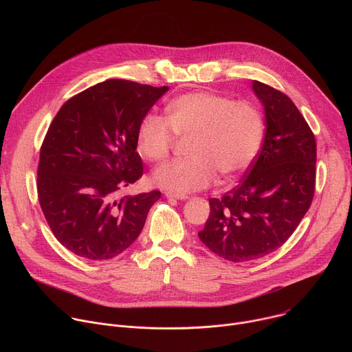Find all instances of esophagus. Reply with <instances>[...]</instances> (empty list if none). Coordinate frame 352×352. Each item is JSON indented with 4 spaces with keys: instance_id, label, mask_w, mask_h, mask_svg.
<instances>
[{
    "instance_id": "obj_1",
    "label": "esophagus",
    "mask_w": 352,
    "mask_h": 352,
    "mask_svg": "<svg viewBox=\"0 0 352 352\" xmlns=\"http://www.w3.org/2000/svg\"><path fill=\"white\" fill-rule=\"evenodd\" d=\"M166 197L168 199H178V200H186L188 196L184 193H174V192H166Z\"/></svg>"
}]
</instances>
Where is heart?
Instances as JSON below:
<instances>
[{
  "mask_svg": "<svg viewBox=\"0 0 352 352\" xmlns=\"http://www.w3.org/2000/svg\"><path fill=\"white\" fill-rule=\"evenodd\" d=\"M177 136H189V157L168 162L152 179L162 189L188 193L210 186L217 174L232 181L259 152L265 122L256 106L210 91H190L166 107V118L148 114L136 132L138 153L150 162L164 160Z\"/></svg>",
  "mask_w": 352,
  "mask_h": 352,
  "instance_id": "b5f03b06",
  "label": "heart"
}]
</instances>
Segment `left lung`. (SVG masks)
<instances>
[{"label":"left lung","mask_w":352,"mask_h":352,"mask_svg":"<svg viewBox=\"0 0 352 352\" xmlns=\"http://www.w3.org/2000/svg\"><path fill=\"white\" fill-rule=\"evenodd\" d=\"M252 90L265 109L261 152L242 182L209 199L197 235L220 258L241 263L278 249L309 210L316 178L315 136L292 100L262 82Z\"/></svg>","instance_id":"1"}]
</instances>
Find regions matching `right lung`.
<instances>
[{
  "label": "right lung",
  "mask_w": 352,
  "mask_h": 352,
  "mask_svg": "<svg viewBox=\"0 0 352 352\" xmlns=\"http://www.w3.org/2000/svg\"><path fill=\"white\" fill-rule=\"evenodd\" d=\"M167 90L109 79L69 98L50 125L37 195L50 228L72 254L113 259L139 236L162 193L118 195L143 174L136 132Z\"/></svg>",
  "instance_id": "1"
}]
</instances>
